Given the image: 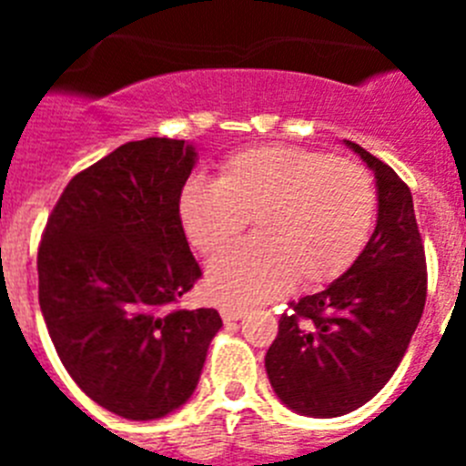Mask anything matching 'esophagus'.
I'll list each match as a JSON object with an SVG mask.
<instances>
[{
  "instance_id": "34e87169",
  "label": "esophagus",
  "mask_w": 466,
  "mask_h": 466,
  "mask_svg": "<svg viewBox=\"0 0 466 466\" xmlns=\"http://www.w3.org/2000/svg\"><path fill=\"white\" fill-rule=\"evenodd\" d=\"M247 312L242 310V308H236V306H224L221 308V317H224V322H238V319H242Z\"/></svg>"
}]
</instances>
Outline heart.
Segmentation results:
<instances>
[{"instance_id": "obj_1", "label": "heart", "mask_w": 466, "mask_h": 466, "mask_svg": "<svg viewBox=\"0 0 466 466\" xmlns=\"http://www.w3.org/2000/svg\"><path fill=\"white\" fill-rule=\"evenodd\" d=\"M371 175L324 151L266 144L230 154L217 182L193 177L179 196L188 242L205 257L224 252L252 219L257 236L208 270V289L230 306L279 296L299 279L322 287L355 263L376 217Z\"/></svg>"}]
</instances>
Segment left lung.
<instances>
[{"mask_svg":"<svg viewBox=\"0 0 466 466\" xmlns=\"http://www.w3.org/2000/svg\"><path fill=\"white\" fill-rule=\"evenodd\" d=\"M345 144L376 172V230L336 282L289 303L266 352L275 394L312 418H339L380 392L409 350L427 299L410 188L360 144Z\"/></svg>","mask_w":466,"mask_h":466,"instance_id":"1","label":"left lung"}]
</instances>
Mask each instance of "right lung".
<instances>
[{"label": "right lung", "instance_id": "1", "mask_svg": "<svg viewBox=\"0 0 466 466\" xmlns=\"http://www.w3.org/2000/svg\"><path fill=\"white\" fill-rule=\"evenodd\" d=\"M193 166L184 139L123 144L72 177L39 242V306L57 357L127 420L187 403L221 329L214 308H177L203 275L179 217Z\"/></svg>", "mask_w": 466, "mask_h": 466}]
</instances>
